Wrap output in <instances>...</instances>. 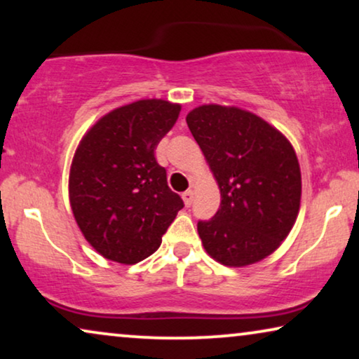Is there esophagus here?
I'll return each instance as SVG.
<instances>
[{
  "mask_svg": "<svg viewBox=\"0 0 359 359\" xmlns=\"http://www.w3.org/2000/svg\"><path fill=\"white\" fill-rule=\"evenodd\" d=\"M181 198H183L186 208H189V205L193 204V201H194V193H193V189H188V191H184V193L181 194Z\"/></svg>",
  "mask_w": 359,
  "mask_h": 359,
  "instance_id": "34e87169",
  "label": "esophagus"
}]
</instances>
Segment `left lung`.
<instances>
[{
  "label": "left lung",
  "mask_w": 359,
  "mask_h": 359,
  "mask_svg": "<svg viewBox=\"0 0 359 359\" xmlns=\"http://www.w3.org/2000/svg\"><path fill=\"white\" fill-rule=\"evenodd\" d=\"M186 122L220 189V208L198 222L210 258L230 268L279 248L301 208V166L287 137L237 106L203 104Z\"/></svg>",
  "instance_id": "1"
}]
</instances>
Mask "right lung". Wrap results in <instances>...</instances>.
Masks as SVG:
<instances>
[{
    "mask_svg": "<svg viewBox=\"0 0 359 359\" xmlns=\"http://www.w3.org/2000/svg\"><path fill=\"white\" fill-rule=\"evenodd\" d=\"M180 111L181 104L155 97L116 107L76 147L70 205L83 237L106 259L135 264L150 257L183 209L155 158Z\"/></svg>",
    "mask_w": 359,
    "mask_h": 359,
    "instance_id": "1",
    "label": "right lung"
}]
</instances>
